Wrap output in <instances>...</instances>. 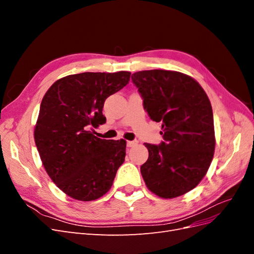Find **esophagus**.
<instances>
[{"instance_id":"34e87169","label":"esophagus","mask_w":254,"mask_h":254,"mask_svg":"<svg viewBox=\"0 0 254 254\" xmlns=\"http://www.w3.org/2000/svg\"><path fill=\"white\" fill-rule=\"evenodd\" d=\"M136 144H137V141H136V140L128 141V142H127V146H128V147H133V146H135Z\"/></svg>"}]
</instances>
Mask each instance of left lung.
Returning <instances> with one entry per match:
<instances>
[{"label":"left lung","mask_w":254,"mask_h":254,"mask_svg":"<svg viewBox=\"0 0 254 254\" xmlns=\"http://www.w3.org/2000/svg\"><path fill=\"white\" fill-rule=\"evenodd\" d=\"M131 80L150 119L162 122L164 141L144 144L149 153L141 166L146 186L162 198L186 194L202 180L214 156L209 97L195 79L175 71H141Z\"/></svg>","instance_id":"left-lung-1"}]
</instances>
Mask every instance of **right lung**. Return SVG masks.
I'll list each match as a JSON object with an SVG mask.
<instances>
[{"label": "right lung", "instance_id": "1", "mask_svg": "<svg viewBox=\"0 0 254 254\" xmlns=\"http://www.w3.org/2000/svg\"><path fill=\"white\" fill-rule=\"evenodd\" d=\"M130 72L68 75L43 96L35 142L53 182L74 199L91 201L111 187L125 161L126 141L102 140L90 128L106 123L107 97L124 88Z\"/></svg>", "mask_w": 254, "mask_h": 254}]
</instances>
